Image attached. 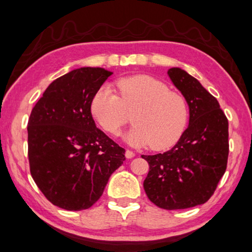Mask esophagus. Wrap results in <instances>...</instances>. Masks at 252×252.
Here are the masks:
<instances>
[{"label":"esophagus","mask_w":252,"mask_h":252,"mask_svg":"<svg viewBox=\"0 0 252 252\" xmlns=\"http://www.w3.org/2000/svg\"><path fill=\"white\" fill-rule=\"evenodd\" d=\"M135 156V154L134 153H133L132 151H130V150H126V157L127 159H131V158H133V157Z\"/></svg>","instance_id":"34e87169"}]
</instances>
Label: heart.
Listing matches in <instances>:
<instances>
[{"mask_svg": "<svg viewBox=\"0 0 252 252\" xmlns=\"http://www.w3.org/2000/svg\"><path fill=\"white\" fill-rule=\"evenodd\" d=\"M116 87L119 96L105 85L92 98L91 112L103 130L116 134L127 121L126 110L134 111V125L122 135L127 144L164 150L179 140L188 120V107L180 94L149 75L120 78Z\"/></svg>", "mask_w": 252, "mask_h": 252, "instance_id": "1", "label": "heart"}]
</instances>
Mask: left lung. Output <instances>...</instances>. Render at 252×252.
<instances>
[{
	"label": "left lung",
	"instance_id": "1",
	"mask_svg": "<svg viewBox=\"0 0 252 252\" xmlns=\"http://www.w3.org/2000/svg\"><path fill=\"white\" fill-rule=\"evenodd\" d=\"M189 107V126L171 150L142 155L150 171L144 180L149 199L164 210L205 203L227 166L228 121L218 99L180 67L167 71Z\"/></svg>",
	"mask_w": 252,
	"mask_h": 252
}]
</instances>
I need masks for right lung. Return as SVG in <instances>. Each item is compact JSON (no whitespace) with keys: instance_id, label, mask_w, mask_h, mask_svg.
Segmentation results:
<instances>
[{"instance_id":"1","label":"right lung","mask_w":252,"mask_h":252,"mask_svg":"<svg viewBox=\"0 0 252 252\" xmlns=\"http://www.w3.org/2000/svg\"><path fill=\"white\" fill-rule=\"evenodd\" d=\"M111 72L84 66L57 78L28 120V158L38 188L67 211L90 209L99 200L125 149L97 129L92 98Z\"/></svg>"}]
</instances>
